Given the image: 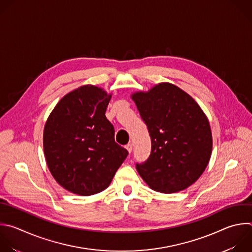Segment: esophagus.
Listing matches in <instances>:
<instances>
[{
  "mask_svg": "<svg viewBox=\"0 0 252 252\" xmlns=\"http://www.w3.org/2000/svg\"><path fill=\"white\" fill-rule=\"evenodd\" d=\"M126 150L130 153V152L132 151V143H128V144H126Z\"/></svg>",
  "mask_w": 252,
  "mask_h": 252,
  "instance_id": "1",
  "label": "esophagus"
}]
</instances>
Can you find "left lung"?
I'll return each instance as SVG.
<instances>
[{
  "label": "left lung",
  "instance_id": "left-lung-1",
  "mask_svg": "<svg viewBox=\"0 0 252 252\" xmlns=\"http://www.w3.org/2000/svg\"><path fill=\"white\" fill-rule=\"evenodd\" d=\"M150 139L151 152L136 170L154 191L171 194L187 189L211 158L210 123L197 102L170 83L131 95Z\"/></svg>",
  "mask_w": 252,
  "mask_h": 252
}]
</instances>
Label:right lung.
Here are the masks:
<instances>
[{"label": "right lung", "mask_w": 252, "mask_h": 252, "mask_svg": "<svg viewBox=\"0 0 252 252\" xmlns=\"http://www.w3.org/2000/svg\"><path fill=\"white\" fill-rule=\"evenodd\" d=\"M112 95L93 85L65 95L49 115L43 150L50 173L67 191L90 196L107 189L128 152L106 118Z\"/></svg>", "instance_id": "obj_1"}]
</instances>
